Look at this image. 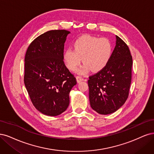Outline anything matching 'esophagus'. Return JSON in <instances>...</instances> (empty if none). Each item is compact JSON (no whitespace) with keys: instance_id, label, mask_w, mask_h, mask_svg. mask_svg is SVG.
Wrapping results in <instances>:
<instances>
[{"instance_id":"34e87169","label":"esophagus","mask_w":154,"mask_h":154,"mask_svg":"<svg viewBox=\"0 0 154 154\" xmlns=\"http://www.w3.org/2000/svg\"><path fill=\"white\" fill-rule=\"evenodd\" d=\"M76 80H77V82H78V83H79L80 82H81V81H82L84 79H83V78L81 77V76H77L76 77Z\"/></svg>"}]
</instances>
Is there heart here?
<instances>
[{
    "instance_id": "b5f03b06",
    "label": "heart",
    "mask_w": 154,
    "mask_h": 154,
    "mask_svg": "<svg viewBox=\"0 0 154 154\" xmlns=\"http://www.w3.org/2000/svg\"><path fill=\"white\" fill-rule=\"evenodd\" d=\"M112 54V46L109 39L85 35L76 39L73 49L67 48L64 51L63 58L66 67L71 71L80 65L82 58L84 64L77 72L85 75L91 70L94 72L103 70L110 61Z\"/></svg>"
}]
</instances>
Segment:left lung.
Segmentation results:
<instances>
[{
    "label": "left lung",
    "mask_w": 154,
    "mask_h": 154,
    "mask_svg": "<svg viewBox=\"0 0 154 154\" xmlns=\"http://www.w3.org/2000/svg\"><path fill=\"white\" fill-rule=\"evenodd\" d=\"M116 38V46L107 66L88 81L90 106L100 115L119 109L129 93L132 57L127 44L118 36Z\"/></svg>",
    "instance_id": "left-lung-1"
}]
</instances>
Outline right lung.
Wrapping results in <instances>:
<instances>
[{
	"label": "right lung",
	"instance_id": "obj_1",
	"mask_svg": "<svg viewBox=\"0 0 154 154\" xmlns=\"http://www.w3.org/2000/svg\"><path fill=\"white\" fill-rule=\"evenodd\" d=\"M70 31L52 30L37 37L25 57L24 84L31 102L44 115L55 116L66 110L75 77L63 61L64 45Z\"/></svg>",
	"mask_w": 154,
	"mask_h": 154
}]
</instances>
